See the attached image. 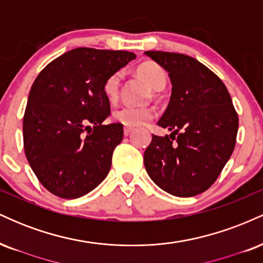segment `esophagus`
<instances>
[{"label":"esophagus","mask_w":263,"mask_h":263,"mask_svg":"<svg viewBox=\"0 0 263 263\" xmlns=\"http://www.w3.org/2000/svg\"><path fill=\"white\" fill-rule=\"evenodd\" d=\"M132 131H134V128H131V127H125V128H123V135L128 136L129 134H131Z\"/></svg>","instance_id":"1"}]
</instances>
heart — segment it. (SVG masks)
<instances>
[{
    "label": "heart",
    "mask_w": 263,
    "mask_h": 263,
    "mask_svg": "<svg viewBox=\"0 0 263 263\" xmlns=\"http://www.w3.org/2000/svg\"><path fill=\"white\" fill-rule=\"evenodd\" d=\"M137 73L143 78L153 89L162 90L167 84V73L161 65L155 62H144L137 68ZM122 74L120 71L106 78L102 85L105 96L111 104L117 101L121 89ZM156 116V111L148 106H122L114 111L112 119L126 127H137L149 122Z\"/></svg>",
    "instance_id": "obj_1"
}]
</instances>
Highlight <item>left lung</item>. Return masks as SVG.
Masks as SVG:
<instances>
[{"mask_svg": "<svg viewBox=\"0 0 263 263\" xmlns=\"http://www.w3.org/2000/svg\"><path fill=\"white\" fill-rule=\"evenodd\" d=\"M168 73L172 95L158 125L170 136H152L143 161L159 188L194 197L215 183L236 143L238 116L225 84L185 54L144 53Z\"/></svg>", "mask_w": 263, "mask_h": 263, "instance_id": "8db88e82", "label": "left lung"}]
</instances>
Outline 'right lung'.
<instances>
[{"instance_id": "right-lung-1", "label": "right lung", "mask_w": 263, "mask_h": 263, "mask_svg": "<svg viewBox=\"0 0 263 263\" xmlns=\"http://www.w3.org/2000/svg\"><path fill=\"white\" fill-rule=\"evenodd\" d=\"M135 58L125 50L75 48L35 78L23 116V147L48 192L77 199L106 178L123 126L102 125L110 115L102 85Z\"/></svg>"}]
</instances>
